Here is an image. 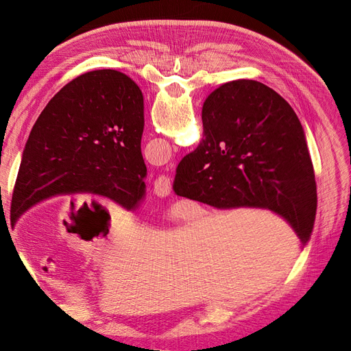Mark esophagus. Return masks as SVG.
Masks as SVG:
<instances>
[{
  "mask_svg": "<svg viewBox=\"0 0 351 351\" xmlns=\"http://www.w3.org/2000/svg\"><path fill=\"white\" fill-rule=\"evenodd\" d=\"M154 193L159 197H165L171 193V178L168 176H159L154 183Z\"/></svg>",
  "mask_w": 351,
  "mask_h": 351,
  "instance_id": "obj_1",
  "label": "esophagus"
}]
</instances>
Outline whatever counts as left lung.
<instances>
[{
  "mask_svg": "<svg viewBox=\"0 0 351 351\" xmlns=\"http://www.w3.org/2000/svg\"><path fill=\"white\" fill-rule=\"evenodd\" d=\"M143 95L124 73L95 70L67 83L32 129L16 180L12 226L39 202L93 193L127 210L145 196Z\"/></svg>",
  "mask_w": 351,
  "mask_h": 351,
  "instance_id": "8db88e82",
  "label": "left lung"
}]
</instances>
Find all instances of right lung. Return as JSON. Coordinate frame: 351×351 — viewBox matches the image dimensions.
<instances>
[{
	"label": "right lung",
	"instance_id": "add662e5",
	"mask_svg": "<svg viewBox=\"0 0 351 351\" xmlns=\"http://www.w3.org/2000/svg\"><path fill=\"white\" fill-rule=\"evenodd\" d=\"M202 123L204 139L177 167L176 195L218 209H269L307 243L316 183L290 104L261 82L234 80L206 98Z\"/></svg>",
	"mask_w": 351,
	"mask_h": 351
}]
</instances>
